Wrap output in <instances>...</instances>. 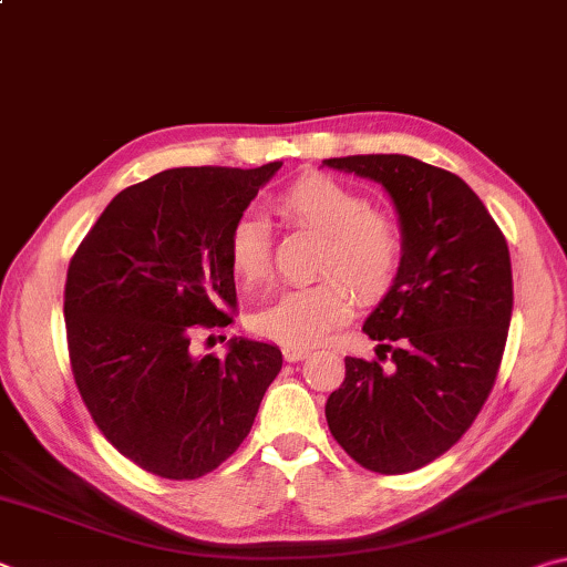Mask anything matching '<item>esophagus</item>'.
<instances>
[{
  "label": "esophagus",
  "mask_w": 567,
  "mask_h": 567,
  "mask_svg": "<svg viewBox=\"0 0 567 567\" xmlns=\"http://www.w3.org/2000/svg\"><path fill=\"white\" fill-rule=\"evenodd\" d=\"M282 354L287 362H300L307 358V354H310V348H295V344H285Z\"/></svg>",
  "instance_id": "34e87169"
}]
</instances>
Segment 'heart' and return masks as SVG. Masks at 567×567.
<instances>
[{"mask_svg":"<svg viewBox=\"0 0 567 567\" xmlns=\"http://www.w3.org/2000/svg\"><path fill=\"white\" fill-rule=\"evenodd\" d=\"M272 209L285 223L324 235L318 275L328 280L290 287L260 307L252 315L257 334L310 348L348 320L350 286L362 302H375L395 285L405 257V237L398 219L372 207L362 192L332 177L305 175L272 199ZM227 257L245 285L265 280L272 265L270 225L257 215L235 219L227 235Z\"/></svg>","mask_w":567,"mask_h":567,"instance_id":"heart-1","label":"heart"}]
</instances>
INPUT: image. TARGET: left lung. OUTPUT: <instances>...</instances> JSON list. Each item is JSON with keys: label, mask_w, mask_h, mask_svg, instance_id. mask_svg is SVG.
Here are the masks:
<instances>
[{"label": "left lung", "mask_w": 567, "mask_h": 567, "mask_svg": "<svg viewBox=\"0 0 567 567\" xmlns=\"http://www.w3.org/2000/svg\"><path fill=\"white\" fill-rule=\"evenodd\" d=\"M324 165L380 182L398 209L405 257L362 324L378 360L344 358L328 398L330 433L354 463L412 473L473 425L501 370L513 315L505 235L453 172L408 155H352ZM391 352V368L381 364Z\"/></svg>", "instance_id": "1"}]
</instances>
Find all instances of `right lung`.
<instances>
[{"mask_svg":"<svg viewBox=\"0 0 567 567\" xmlns=\"http://www.w3.org/2000/svg\"><path fill=\"white\" fill-rule=\"evenodd\" d=\"M282 162L175 167L122 189L76 247L64 285L72 375L102 435L167 480L213 473L252 427L282 368L270 342L192 352L237 305L227 235ZM225 340V338H223Z\"/></svg>","mask_w":567,"mask_h":567,"instance_id":"add662e5","label":"right lung"}]
</instances>
